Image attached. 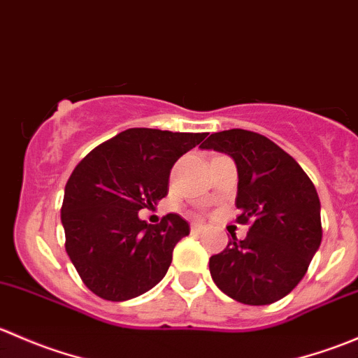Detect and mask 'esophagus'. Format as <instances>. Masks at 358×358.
<instances>
[{
  "label": "esophagus",
  "instance_id": "1",
  "mask_svg": "<svg viewBox=\"0 0 358 358\" xmlns=\"http://www.w3.org/2000/svg\"><path fill=\"white\" fill-rule=\"evenodd\" d=\"M204 230H206V227L201 225V223H192V225H190V232L192 234H202Z\"/></svg>",
  "mask_w": 358,
  "mask_h": 358
}]
</instances>
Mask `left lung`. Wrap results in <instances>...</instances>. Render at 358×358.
<instances>
[{
  "label": "left lung",
  "mask_w": 358,
  "mask_h": 358,
  "mask_svg": "<svg viewBox=\"0 0 358 358\" xmlns=\"http://www.w3.org/2000/svg\"><path fill=\"white\" fill-rule=\"evenodd\" d=\"M236 161L237 223L246 239L232 236L209 258L213 280L244 305L279 301L305 277L322 241L320 201L312 180L279 145L259 133L227 129L201 145Z\"/></svg>",
  "instance_id": "1"
}]
</instances>
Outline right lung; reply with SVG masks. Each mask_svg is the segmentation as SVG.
<instances>
[{
	"label": "right lung",
	"instance_id": "add662e5",
	"mask_svg": "<svg viewBox=\"0 0 358 358\" xmlns=\"http://www.w3.org/2000/svg\"><path fill=\"white\" fill-rule=\"evenodd\" d=\"M206 135L129 128L76 166L60 218L69 258L90 291L126 301L161 282L190 227L175 213L150 225L138 211L168 196L173 164Z\"/></svg>",
	"mask_w": 358,
	"mask_h": 358
}]
</instances>
